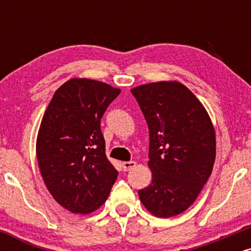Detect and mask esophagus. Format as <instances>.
<instances>
[{
  "label": "esophagus",
  "instance_id": "34e87169",
  "mask_svg": "<svg viewBox=\"0 0 251 251\" xmlns=\"http://www.w3.org/2000/svg\"><path fill=\"white\" fill-rule=\"evenodd\" d=\"M135 165H137V163L135 162H124L123 169H124V171H129V170L135 168Z\"/></svg>",
  "mask_w": 251,
  "mask_h": 251
}]
</instances>
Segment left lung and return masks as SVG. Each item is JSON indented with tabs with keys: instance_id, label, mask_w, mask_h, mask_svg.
Listing matches in <instances>:
<instances>
[{
	"instance_id": "left-lung-1",
	"label": "left lung",
	"mask_w": 251,
	"mask_h": 251,
	"mask_svg": "<svg viewBox=\"0 0 251 251\" xmlns=\"http://www.w3.org/2000/svg\"><path fill=\"white\" fill-rule=\"evenodd\" d=\"M149 126L152 183L138 191L152 215L185 211L209 179L216 158L208 112L183 83L160 81L132 88Z\"/></svg>"
}]
</instances>
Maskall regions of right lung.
I'll use <instances>...</instances> for the list:
<instances>
[{
	"instance_id": "1",
	"label": "right lung",
	"mask_w": 251,
	"mask_h": 251,
	"mask_svg": "<svg viewBox=\"0 0 251 251\" xmlns=\"http://www.w3.org/2000/svg\"><path fill=\"white\" fill-rule=\"evenodd\" d=\"M119 94L105 82L71 79L43 114L36 140L40 171L54 200L74 214L100 208L118 177L105 154L100 122Z\"/></svg>"
}]
</instances>
